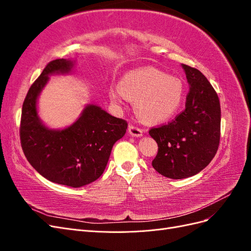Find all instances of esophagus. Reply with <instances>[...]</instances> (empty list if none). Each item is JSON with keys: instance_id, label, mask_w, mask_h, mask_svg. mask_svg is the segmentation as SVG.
Returning <instances> with one entry per match:
<instances>
[{"instance_id": "34e87169", "label": "esophagus", "mask_w": 251, "mask_h": 251, "mask_svg": "<svg viewBox=\"0 0 251 251\" xmlns=\"http://www.w3.org/2000/svg\"><path fill=\"white\" fill-rule=\"evenodd\" d=\"M128 133H130L132 136H134V137H140V136H142V134H143L140 127L135 126L133 125L128 126Z\"/></svg>"}]
</instances>
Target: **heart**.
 Masks as SVG:
<instances>
[{"instance_id":"1","label":"heart","mask_w":251,"mask_h":251,"mask_svg":"<svg viewBox=\"0 0 251 251\" xmlns=\"http://www.w3.org/2000/svg\"><path fill=\"white\" fill-rule=\"evenodd\" d=\"M182 81L153 67L140 68L126 73L119 87L113 86L109 95L114 103L135 100V110L146 123H162L173 117L183 100Z\"/></svg>"}]
</instances>
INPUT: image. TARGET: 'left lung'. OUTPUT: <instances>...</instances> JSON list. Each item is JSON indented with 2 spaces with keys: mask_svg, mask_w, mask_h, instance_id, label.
<instances>
[{
  "mask_svg": "<svg viewBox=\"0 0 251 251\" xmlns=\"http://www.w3.org/2000/svg\"><path fill=\"white\" fill-rule=\"evenodd\" d=\"M189 85L185 109L168 125L149 131L158 144L153 168L171 179L192 177L215 157L221 135L218 94L196 68L182 65Z\"/></svg>",
  "mask_w": 251,
  "mask_h": 251,
  "instance_id": "1",
  "label": "left lung"
}]
</instances>
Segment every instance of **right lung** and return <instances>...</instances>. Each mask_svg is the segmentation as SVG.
Masks as SVG:
<instances>
[{
    "mask_svg": "<svg viewBox=\"0 0 251 251\" xmlns=\"http://www.w3.org/2000/svg\"><path fill=\"white\" fill-rule=\"evenodd\" d=\"M74 63L64 58L50 62L30 87L23 103L20 138L29 163L43 177L71 187L100 178L127 123L95 104H88L80 117L64 130H50L37 116L36 100L49 75L70 72Z\"/></svg>",
    "mask_w": 251,
    "mask_h": 251,
    "instance_id": "1",
    "label": "right lung"
}]
</instances>
